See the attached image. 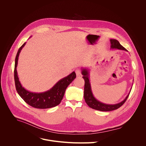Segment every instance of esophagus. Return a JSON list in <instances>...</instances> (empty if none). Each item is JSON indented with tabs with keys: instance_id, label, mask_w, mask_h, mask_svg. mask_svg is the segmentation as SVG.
I'll list each match as a JSON object with an SVG mask.
<instances>
[{
	"instance_id": "esophagus-1",
	"label": "esophagus",
	"mask_w": 146,
	"mask_h": 146,
	"mask_svg": "<svg viewBox=\"0 0 146 146\" xmlns=\"http://www.w3.org/2000/svg\"><path fill=\"white\" fill-rule=\"evenodd\" d=\"M76 73L77 76H80L81 75V71H80V70H79V69H77V70H76Z\"/></svg>"
}]
</instances>
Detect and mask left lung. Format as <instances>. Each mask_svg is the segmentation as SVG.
Listing matches in <instances>:
<instances>
[{
	"label": "left lung",
	"mask_w": 146,
	"mask_h": 146,
	"mask_svg": "<svg viewBox=\"0 0 146 146\" xmlns=\"http://www.w3.org/2000/svg\"><path fill=\"white\" fill-rule=\"evenodd\" d=\"M111 43V48L118 49L121 50H124L128 51L123 46H122L119 41L115 39H110ZM81 74L83 76L82 78L85 81L84 84V97L86 103L88 106L95 110H97L102 111H109L116 110L120 108L123 104L125 102L129 95L131 92V91L128 95L126 96L122 101L118 103L111 105V104H106L102 103L98 100H97L93 95L91 86L90 83V70L88 68H81ZM132 89V88H131Z\"/></svg>",
	"instance_id": "left-lung-1"
}]
</instances>
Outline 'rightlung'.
Listing matches in <instances>:
<instances>
[{
    "instance_id": "add662e5",
    "label": "right lung",
    "mask_w": 146,
    "mask_h": 146,
    "mask_svg": "<svg viewBox=\"0 0 146 146\" xmlns=\"http://www.w3.org/2000/svg\"><path fill=\"white\" fill-rule=\"evenodd\" d=\"M26 43L21 47L17 54L15 59L14 80L16 90L21 98L29 105L37 109H49L54 108L60 103L63 99L66 89L76 77L75 72H73L68 76L60 79L49 90L43 92H32L25 89L19 81L17 67L18 57L21 51Z\"/></svg>"
}]
</instances>
